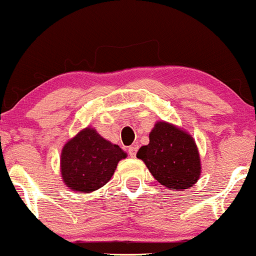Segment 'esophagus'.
Returning a JSON list of instances; mask_svg holds the SVG:
<instances>
[{"label":"esophagus","mask_w":256,"mask_h":256,"mask_svg":"<svg viewBox=\"0 0 256 256\" xmlns=\"http://www.w3.org/2000/svg\"><path fill=\"white\" fill-rule=\"evenodd\" d=\"M138 152V146H131L128 148V154H130V156L132 158H136V154Z\"/></svg>","instance_id":"obj_1"}]
</instances>
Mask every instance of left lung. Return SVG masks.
<instances>
[{
  "instance_id": "1",
  "label": "left lung",
  "mask_w": 256,
  "mask_h": 256,
  "mask_svg": "<svg viewBox=\"0 0 256 256\" xmlns=\"http://www.w3.org/2000/svg\"><path fill=\"white\" fill-rule=\"evenodd\" d=\"M152 176L169 190H184L194 186L202 174L196 140L188 132L170 122H158L149 134V144L138 150Z\"/></svg>"
}]
</instances>
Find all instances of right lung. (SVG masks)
<instances>
[{"label": "right lung", "mask_w": 256, "mask_h": 256, "mask_svg": "<svg viewBox=\"0 0 256 256\" xmlns=\"http://www.w3.org/2000/svg\"><path fill=\"white\" fill-rule=\"evenodd\" d=\"M128 154L104 140L94 128H86L64 144L60 154L62 180L75 192L90 193L106 184L120 160Z\"/></svg>", "instance_id": "add662e5"}]
</instances>
